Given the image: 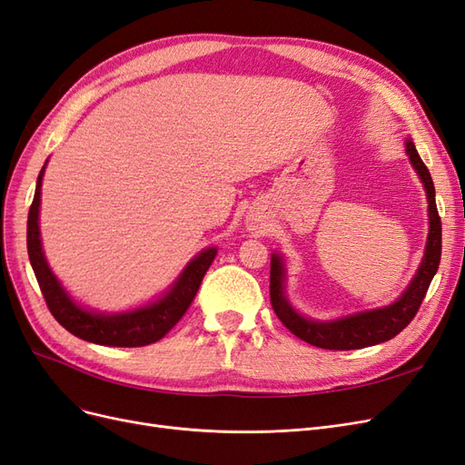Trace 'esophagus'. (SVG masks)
<instances>
[{
  "label": "esophagus",
  "mask_w": 465,
  "mask_h": 465,
  "mask_svg": "<svg viewBox=\"0 0 465 465\" xmlns=\"http://www.w3.org/2000/svg\"><path fill=\"white\" fill-rule=\"evenodd\" d=\"M258 229H262V227H258V224H252V231H258Z\"/></svg>",
  "instance_id": "34e87169"
}]
</instances>
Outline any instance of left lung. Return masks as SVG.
<instances>
[{"label":"left lung","instance_id":"obj_1","mask_svg":"<svg viewBox=\"0 0 465 465\" xmlns=\"http://www.w3.org/2000/svg\"><path fill=\"white\" fill-rule=\"evenodd\" d=\"M405 153L410 157L413 168L417 171L420 182H423L427 200H429V238L423 262L417 270L413 281L403 291L401 297L391 302L390 306L376 308V311H364L351 314L340 320L331 322H316L311 318L301 316L289 304L285 297V263L283 258L273 254L272 256V275H270V297L272 306L277 318L283 322V326L301 337L302 341L316 345L320 349L330 351H351L362 349L376 343H384L391 337H396L403 328H407L425 294L429 291L430 281L439 270L440 263V250H442V223L439 217V209L434 202V184L429 168L420 161L419 153L411 139H405Z\"/></svg>","mask_w":465,"mask_h":465}]
</instances>
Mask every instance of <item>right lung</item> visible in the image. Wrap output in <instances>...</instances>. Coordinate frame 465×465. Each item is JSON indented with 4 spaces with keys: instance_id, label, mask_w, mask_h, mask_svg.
I'll list each match as a JSON object with an SVG mask.
<instances>
[{
    "instance_id": "right-lung-1",
    "label": "right lung",
    "mask_w": 465,
    "mask_h": 465,
    "mask_svg": "<svg viewBox=\"0 0 465 465\" xmlns=\"http://www.w3.org/2000/svg\"><path fill=\"white\" fill-rule=\"evenodd\" d=\"M45 168L46 164L42 166V171L38 174L35 200L29 209V221H26V250H29L31 265L52 316L58 320L69 333H74L79 340H85L96 345L143 347L163 340V337L176 326L178 320L186 314L195 292H198L202 285L205 272L217 256V248L211 246L202 250L200 254L184 267V272H182L180 277L174 281V285L153 304L120 314H98L87 311V308L74 302L72 297L65 292V289L60 285V281L52 273L50 265L45 258V252H42L38 207Z\"/></svg>"
}]
</instances>
